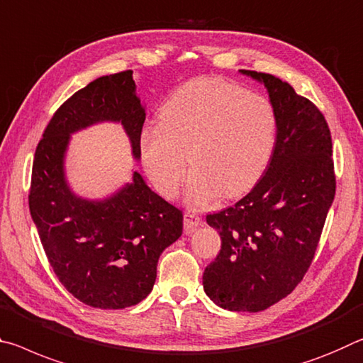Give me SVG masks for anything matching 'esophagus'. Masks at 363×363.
I'll return each mask as SVG.
<instances>
[{"mask_svg": "<svg viewBox=\"0 0 363 363\" xmlns=\"http://www.w3.org/2000/svg\"><path fill=\"white\" fill-rule=\"evenodd\" d=\"M201 222H203V218L198 213H191V212H186L185 217H183V227H185L186 233H191L196 228L199 227Z\"/></svg>", "mask_w": 363, "mask_h": 363, "instance_id": "34e87169", "label": "esophagus"}]
</instances>
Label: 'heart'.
<instances>
[{
	"label": "heart",
	"instance_id": "obj_1",
	"mask_svg": "<svg viewBox=\"0 0 363 363\" xmlns=\"http://www.w3.org/2000/svg\"><path fill=\"white\" fill-rule=\"evenodd\" d=\"M278 136L275 106L262 94L222 79H196L160 111V125L143 130L147 175L167 199L180 193L191 160L186 203L204 209L249 191L269 165Z\"/></svg>",
	"mask_w": 363,
	"mask_h": 363
}]
</instances>
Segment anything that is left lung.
<instances>
[{
    "instance_id": "8db88e82",
    "label": "left lung",
    "mask_w": 363,
    "mask_h": 363,
    "mask_svg": "<svg viewBox=\"0 0 363 363\" xmlns=\"http://www.w3.org/2000/svg\"><path fill=\"white\" fill-rule=\"evenodd\" d=\"M264 83L278 116L270 164L233 207L207 216L220 252L206 267L204 291L222 308L265 311L302 281L315 255L336 191L328 123L311 99L272 74Z\"/></svg>"
}]
</instances>
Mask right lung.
<instances>
[{
	"label": "right lung",
	"instance_id": "add662e5",
	"mask_svg": "<svg viewBox=\"0 0 363 363\" xmlns=\"http://www.w3.org/2000/svg\"><path fill=\"white\" fill-rule=\"evenodd\" d=\"M132 70L104 75L64 101L51 117L33 157L28 207L52 272L70 294L98 308L138 304L156 281L159 255L182 236L183 212L133 182L104 201H86L64 178L70 133L91 123L121 122L133 156H141L146 112Z\"/></svg>",
	"mask_w": 363,
	"mask_h": 363
}]
</instances>
